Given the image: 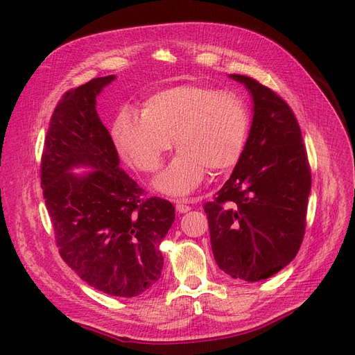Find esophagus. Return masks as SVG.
<instances>
[{
  "instance_id": "esophagus-1",
  "label": "esophagus",
  "mask_w": 355,
  "mask_h": 355,
  "mask_svg": "<svg viewBox=\"0 0 355 355\" xmlns=\"http://www.w3.org/2000/svg\"><path fill=\"white\" fill-rule=\"evenodd\" d=\"M176 210L179 213H187L191 210V206H188V204L184 201H179V202H176Z\"/></svg>"
}]
</instances>
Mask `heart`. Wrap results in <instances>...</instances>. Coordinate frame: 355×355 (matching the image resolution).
<instances>
[{"label": "heart", "instance_id": "obj_1", "mask_svg": "<svg viewBox=\"0 0 355 355\" xmlns=\"http://www.w3.org/2000/svg\"><path fill=\"white\" fill-rule=\"evenodd\" d=\"M250 128V114L239 93L206 84H178L148 96L142 111L125 108L112 127L114 142L130 163L155 171L173 148V163L157 179L166 194L194 191L207 170L223 175L239 163Z\"/></svg>", "mask_w": 355, "mask_h": 355}]
</instances>
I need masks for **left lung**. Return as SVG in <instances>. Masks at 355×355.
<instances>
[{"label":"left lung","mask_w":355,"mask_h":355,"mask_svg":"<svg viewBox=\"0 0 355 355\" xmlns=\"http://www.w3.org/2000/svg\"><path fill=\"white\" fill-rule=\"evenodd\" d=\"M231 78L250 90L253 123L231 178L204 204V211L218 266L253 283L283 270L302 244L311 167L286 101L245 75Z\"/></svg>","instance_id":"obj_1"}]
</instances>
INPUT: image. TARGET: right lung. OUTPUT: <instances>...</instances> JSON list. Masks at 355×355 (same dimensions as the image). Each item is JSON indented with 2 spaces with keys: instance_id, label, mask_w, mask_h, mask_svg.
I'll list each match as a JSON object with an SVG mask.
<instances>
[{
  "instance_id": "obj_1",
  "label": "right lung",
  "mask_w": 355,
  "mask_h": 355,
  "mask_svg": "<svg viewBox=\"0 0 355 355\" xmlns=\"http://www.w3.org/2000/svg\"><path fill=\"white\" fill-rule=\"evenodd\" d=\"M115 77L68 90L50 118L41 155L42 197L67 265L101 292L133 297L161 277L158 245L175 220L173 204L146 192L118 167L96 96ZM77 165L95 170L68 174Z\"/></svg>"
}]
</instances>
